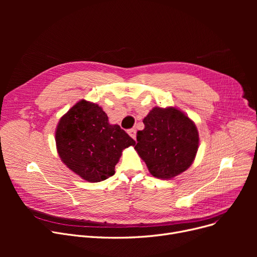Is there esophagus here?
Wrapping results in <instances>:
<instances>
[{"instance_id":"obj_1","label":"esophagus","mask_w":257,"mask_h":257,"mask_svg":"<svg viewBox=\"0 0 257 257\" xmlns=\"http://www.w3.org/2000/svg\"><path fill=\"white\" fill-rule=\"evenodd\" d=\"M128 134L133 139V140H137V130L136 129H129L128 130Z\"/></svg>"}]
</instances>
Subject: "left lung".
I'll return each instance as SVG.
<instances>
[{
  "label": "left lung",
  "instance_id": "1",
  "mask_svg": "<svg viewBox=\"0 0 257 257\" xmlns=\"http://www.w3.org/2000/svg\"><path fill=\"white\" fill-rule=\"evenodd\" d=\"M143 121L134 149L154 177L171 179L191 167L199 134L190 117L175 107H154Z\"/></svg>",
  "mask_w": 257,
  "mask_h": 257
}]
</instances>
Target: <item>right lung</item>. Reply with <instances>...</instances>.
Wrapping results in <instances>:
<instances>
[{
	"instance_id": "add662e5",
	"label": "right lung",
	"mask_w": 257,
	"mask_h": 257,
	"mask_svg": "<svg viewBox=\"0 0 257 257\" xmlns=\"http://www.w3.org/2000/svg\"><path fill=\"white\" fill-rule=\"evenodd\" d=\"M55 139L63 164L88 182H100L114 175L121 151L136 145L118 125L108 123L99 105L85 100L60 118Z\"/></svg>"
}]
</instances>
